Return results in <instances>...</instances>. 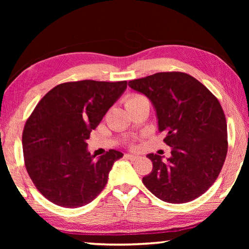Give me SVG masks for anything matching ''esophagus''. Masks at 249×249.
<instances>
[{
  "instance_id": "obj_1",
  "label": "esophagus",
  "mask_w": 249,
  "mask_h": 249,
  "mask_svg": "<svg viewBox=\"0 0 249 249\" xmlns=\"http://www.w3.org/2000/svg\"><path fill=\"white\" fill-rule=\"evenodd\" d=\"M126 157H127L130 160H136V159L140 158V156L136 155V154H127V155H126Z\"/></svg>"
}]
</instances>
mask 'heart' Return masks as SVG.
Wrapping results in <instances>:
<instances>
[{
	"label": "heart",
	"mask_w": 249,
	"mask_h": 249,
	"mask_svg": "<svg viewBox=\"0 0 249 249\" xmlns=\"http://www.w3.org/2000/svg\"><path fill=\"white\" fill-rule=\"evenodd\" d=\"M142 98H144V96H142V95H138V94H133V95H129L128 98H127V100H126V105L129 104V103L136 102V101L141 100V99H142Z\"/></svg>",
	"instance_id": "b5f03b06"
}]
</instances>
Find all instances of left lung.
Returning a JSON list of instances; mask_svg holds the SVG:
<instances>
[{
	"label": "left lung",
	"mask_w": 249,
	"mask_h": 249,
	"mask_svg": "<svg viewBox=\"0 0 249 249\" xmlns=\"http://www.w3.org/2000/svg\"><path fill=\"white\" fill-rule=\"evenodd\" d=\"M128 87L146 95L158 130L171 156L148 154L153 170L142 183L158 199L187 203L208 190L220 175L227 153V125L220 102L201 82L183 72H158L132 80Z\"/></svg>",
	"instance_id": "1"
}]
</instances>
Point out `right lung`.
I'll return each instance as SVG.
<instances>
[{"mask_svg":"<svg viewBox=\"0 0 249 249\" xmlns=\"http://www.w3.org/2000/svg\"><path fill=\"white\" fill-rule=\"evenodd\" d=\"M126 88L127 81L61 83L36 105L25 124L22 144L26 170L46 199L74 209L103 190L123 153L109 149L95 160L87 141Z\"/></svg>","mask_w":249,"mask_h":249,"instance_id":"obj_1","label":"right lung"}]
</instances>
